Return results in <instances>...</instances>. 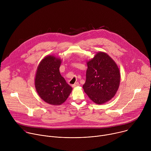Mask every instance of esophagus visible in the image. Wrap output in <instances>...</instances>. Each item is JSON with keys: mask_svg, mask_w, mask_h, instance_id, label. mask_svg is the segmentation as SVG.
I'll use <instances>...</instances> for the list:
<instances>
[{"mask_svg": "<svg viewBox=\"0 0 151 151\" xmlns=\"http://www.w3.org/2000/svg\"><path fill=\"white\" fill-rule=\"evenodd\" d=\"M78 85H79V82H76L75 83H74V84L72 85V87H73V88H75V87H77V86H78Z\"/></svg>", "mask_w": 151, "mask_h": 151, "instance_id": "esophagus-1", "label": "esophagus"}]
</instances>
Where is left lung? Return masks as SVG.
<instances>
[{
  "label": "left lung",
  "mask_w": 151,
  "mask_h": 151,
  "mask_svg": "<svg viewBox=\"0 0 151 151\" xmlns=\"http://www.w3.org/2000/svg\"><path fill=\"white\" fill-rule=\"evenodd\" d=\"M85 93L95 103L101 104L110 100L116 94L120 82L119 69L107 54L98 52L87 62Z\"/></svg>",
  "instance_id": "left-lung-1"
}]
</instances>
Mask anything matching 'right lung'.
<instances>
[{
    "instance_id": "obj_1",
    "label": "right lung",
    "mask_w": 151,
    "mask_h": 151,
    "mask_svg": "<svg viewBox=\"0 0 151 151\" xmlns=\"http://www.w3.org/2000/svg\"><path fill=\"white\" fill-rule=\"evenodd\" d=\"M60 59L47 56L40 63L36 74L35 87L39 96L52 105L64 103L72 90L60 73Z\"/></svg>"
}]
</instances>
